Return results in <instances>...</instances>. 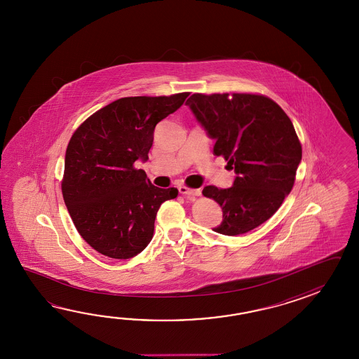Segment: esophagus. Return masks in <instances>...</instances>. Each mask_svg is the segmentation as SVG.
I'll use <instances>...</instances> for the list:
<instances>
[{"instance_id": "obj_1", "label": "esophagus", "mask_w": 359, "mask_h": 359, "mask_svg": "<svg viewBox=\"0 0 359 359\" xmlns=\"http://www.w3.org/2000/svg\"><path fill=\"white\" fill-rule=\"evenodd\" d=\"M180 192L184 195V196H189V198H194V196H200L201 195V190L198 189H190V187H186V186H180L178 187Z\"/></svg>"}]
</instances>
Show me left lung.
<instances>
[{"mask_svg":"<svg viewBox=\"0 0 359 359\" xmlns=\"http://www.w3.org/2000/svg\"><path fill=\"white\" fill-rule=\"evenodd\" d=\"M186 105L215 141L214 155L236 173L232 187L203 190L223 212L213 231L237 236L257 229L277 212L295 182L302 145L290 118L273 100L252 93H194Z\"/></svg>","mask_w":359,"mask_h":359,"instance_id":"obj_1","label":"left lung"}]
</instances>
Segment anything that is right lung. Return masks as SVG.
<instances>
[{
  "label": "right lung",
  "instance_id": "right-lung-1",
  "mask_svg": "<svg viewBox=\"0 0 359 359\" xmlns=\"http://www.w3.org/2000/svg\"><path fill=\"white\" fill-rule=\"evenodd\" d=\"M189 92L115 100L87 118L65 154L62 198L84 241L114 259H130L154 235L161 204L177 198L159 189L135 161H146L156 124L182 107Z\"/></svg>",
  "mask_w": 359,
  "mask_h": 359
}]
</instances>
